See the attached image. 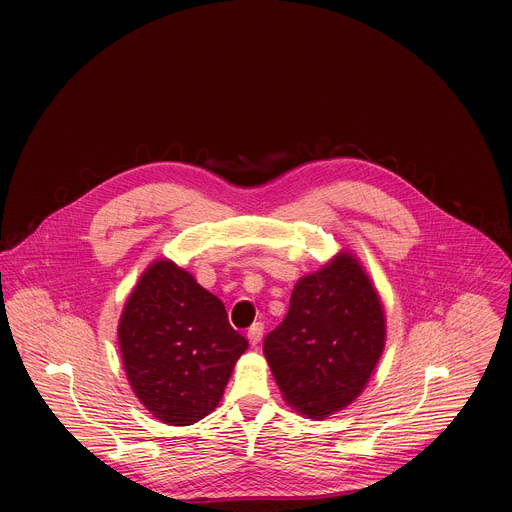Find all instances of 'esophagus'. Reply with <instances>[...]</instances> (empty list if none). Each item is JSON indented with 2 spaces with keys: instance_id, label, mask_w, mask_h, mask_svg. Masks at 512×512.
<instances>
[{
  "instance_id": "1",
  "label": "esophagus",
  "mask_w": 512,
  "mask_h": 512,
  "mask_svg": "<svg viewBox=\"0 0 512 512\" xmlns=\"http://www.w3.org/2000/svg\"><path fill=\"white\" fill-rule=\"evenodd\" d=\"M247 338H249V344H251V346H257V344L261 342V338H263V324H261V322L253 324V326L249 328V332H247Z\"/></svg>"
}]
</instances>
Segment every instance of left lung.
<instances>
[{
  "label": "left lung",
  "mask_w": 512,
  "mask_h": 512,
  "mask_svg": "<svg viewBox=\"0 0 512 512\" xmlns=\"http://www.w3.org/2000/svg\"><path fill=\"white\" fill-rule=\"evenodd\" d=\"M387 338L379 291L356 255L340 251L298 279L285 320L263 352L283 401L308 419H326L367 387Z\"/></svg>",
  "instance_id": "8db88e82"
}]
</instances>
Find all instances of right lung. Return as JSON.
<instances>
[{"label":"right lung","instance_id":"right-lung-1","mask_svg":"<svg viewBox=\"0 0 512 512\" xmlns=\"http://www.w3.org/2000/svg\"><path fill=\"white\" fill-rule=\"evenodd\" d=\"M117 338L135 397L168 425H192L214 411L249 346L225 304L170 259L141 273Z\"/></svg>","mask_w":512,"mask_h":512}]
</instances>
